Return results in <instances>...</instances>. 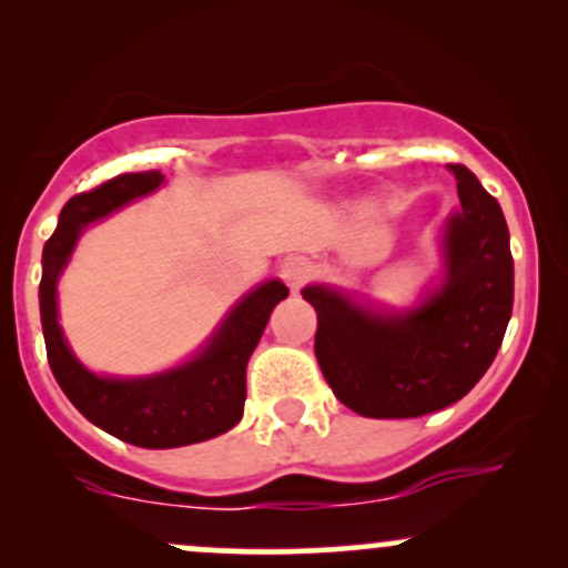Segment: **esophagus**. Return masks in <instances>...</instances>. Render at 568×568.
Wrapping results in <instances>:
<instances>
[{
    "label": "esophagus",
    "mask_w": 568,
    "mask_h": 568,
    "mask_svg": "<svg viewBox=\"0 0 568 568\" xmlns=\"http://www.w3.org/2000/svg\"><path fill=\"white\" fill-rule=\"evenodd\" d=\"M280 275H283V280L291 285L293 291H298L306 283V277L312 275L310 258L288 256L283 264H280Z\"/></svg>",
    "instance_id": "34e87169"
}]
</instances>
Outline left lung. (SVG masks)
Returning a JSON list of instances; mask_svg holds the SVG:
<instances>
[{"mask_svg": "<svg viewBox=\"0 0 568 568\" xmlns=\"http://www.w3.org/2000/svg\"><path fill=\"white\" fill-rule=\"evenodd\" d=\"M459 211L440 234L443 277L410 310H384L334 285H306L315 355L344 406L410 419L462 400L497 357L513 315L510 232L499 202L465 165H448Z\"/></svg>", "mask_w": 568, "mask_h": 568, "instance_id": "obj_1", "label": "left lung"}]
</instances>
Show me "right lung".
I'll list each match as a JSON object with an SVG mask.
<instances>
[{"label": "right lung", "instance_id": "right-lung-1", "mask_svg": "<svg viewBox=\"0 0 568 568\" xmlns=\"http://www.w3.org/2000/svg\"><path fill=\"white\" fill-rule=\"evenodd\" d=\"M160 171L122 173L63 205L42 251L39 312L55 382L88 422L141 448H179L211 440L243 419L245 368L272 310L288 296L280 280L245 293L202 347L181 366L152 376H101L84 368L58 325V277L77 240L95 221L162 186Z\"/></svg>", "mask_w": 568, "mask_h": 568}]
</instances>
